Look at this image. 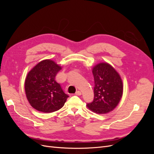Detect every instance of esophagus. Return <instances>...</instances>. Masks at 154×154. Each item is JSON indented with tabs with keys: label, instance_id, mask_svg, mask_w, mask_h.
<instances>
[{
	"label": "esophagus",
	"instance_id": "34e87169",
	"mask_svg": "<svg viewBox=\"0 0 154 154\" xmlns=\"http://www.w3.org/2000/svg\"><path fill=\"white\" fill-rule=\"evenodd\" d=\"M75 94H76V96H80V95H82V92H81L80 91H77V92L75 93Z\"/></svg>",
	"mask_w": 154,
	"mask_h": 154
}]
</instances>
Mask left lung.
Segmentation results:
<instances>
[{
	"instance_id": "obj_1",
	"label": "left lung",
	"mask_w": 154,
	"mask_h": 154,
	"mask_svg": "<svg viewBox=\"0 0 154 154\" xmlns=\"http://www.w3.org/2000/svg\"><path fill=\"white\" fill-rule=\"evenodd\" d=\"M94 78V98L87 104L96 114H107L119 104L123 93L122 79L118 71L107 62H100L92 67Z\"/></svg>"
}]
</instances>
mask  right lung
Returning <instances> with one entry per match:
<instances>
[{"instance_id":"right-lung-1","label":"right lung","mask_w":154,"mask_h":154,"mask_svg":"<svg viewBox=\"0 0 154 154\" xmlns=\"http://www.w3.org/2000/svg\"><path fill=\"white\" fill-rule=\"evenodd\" d=\"M62 67L50 59L42 60L27 73L24 88L27 100L36 110L53 112L62 108L69 96L55 80Z\"/></svg>"}]
</instances>
